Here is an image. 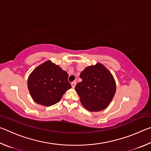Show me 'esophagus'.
I'll use <instances>...</instances> for the list:
<instances>
[{"label": "esophagus", "mask_w": 151, "mask_h": 151, "mask_svg": "<svg viewBox=\"0 0 151 151\" xmlns=\"http://www.w3.org/2000/svg\"><path fill=\"white\" fill-rule=\"evenodd\" d=\"M76 81H74V82H73L72 83H71V86H72V88H75V86H76Z\"/></svg>", "instance_id": "obj_1"}]
</instances>
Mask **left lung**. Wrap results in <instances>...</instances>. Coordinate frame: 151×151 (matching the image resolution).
I'll return each instance as SVG.
<instances>
[{
  "instance_id": "1",
  "label": "left lung",
  "mask_w": 151,
  "mask_h": 151,
  "mask_svg": "<svg viewBox=\"0 0 151 151\" xmlns=\"http://www.w3.org/2000/svg\"><path fill=\"white\" fill-rule=\"evenodd\" d=\"M75 90L84 107L91 112L106 109L113 99L116 83L112 74L101 63L87 66L80 75Z\"/></svg>"
}]
</instances>
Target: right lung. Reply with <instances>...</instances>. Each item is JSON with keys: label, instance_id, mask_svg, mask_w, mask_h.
<instances>
[{"label": "right lung", "instance_id": "add662e5", "mask_svg": "<svg viewBox=\"0 0 151 151\" xmlns=\"http://www.w3.org/2000/svg\"><path fill=\"white\" fill-rule=\"evenodd\" d=\"M68 74L50 60L37 66L30 73L28 88L34 101L49 106L57 103L65 92L71 88Z\"/></svg>", "mask_w": 151, "mask_h": 151}]
</instances>
